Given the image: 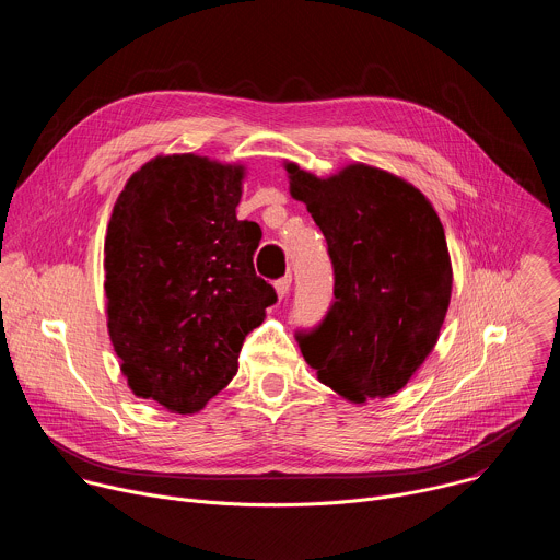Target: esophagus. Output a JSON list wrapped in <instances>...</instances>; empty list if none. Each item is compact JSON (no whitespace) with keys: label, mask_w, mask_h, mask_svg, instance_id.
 Returning a JSON list of instances; mask_svg holds the SVG:
<instances>
[{"label":"esophagus","mask_w":560,"mask_h":560,"mask_svg":"<svg viewBox=\"0 0 560 560\" xmlns=\"http://www.w3.org/2000/svg\"><path fill=\"white\" fill-rule=\"evenodd\" d=\"M290 285H292V275H285V277H281V279H277V281H275V288H277L279 299H283V296L288 294Z\"/></svg>","instance_id":"1"}]
</instances>
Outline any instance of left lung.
<instances>
[{
  "label": "left lung",
  "instance_id": "8db88e82",
  "mask_svg": "<svg viewBox=\"0 0 560 560\" xmlns=\"http://www.w3.org/2000/svg\"><path fill=\"white\" fill-rule=\"evenodd\" d=\"M290 192L328 242L335 301L299 330L305 361L354 404L401 389L432 352L452 294L445 230L410 184L363 164L316 179L294 164Z\"/></svg>",
  "mask_w": 560,
  "mask_h": 560
}]
</instances>
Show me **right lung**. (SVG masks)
Returning <instances> with one entry per match:
<instances>
[{
  "label": "right lung",
  "mask_w": 560,
  "mask_h": 560,
  "mask_svg": "<svg viewBox=\"0 0 560 560\" xmlns=\"http://www.w3.org/2000/svg\"><path fill=\"white\" fill-rule=\"evenodd\" d=\"M242 166L156 156L119 195L106 232L108 332L130 389L192 415L238 368L277 303L255 272L261 228L238 221Z\"/></svg>",
  "instance_id": "obj_1"
}]
</instances>
